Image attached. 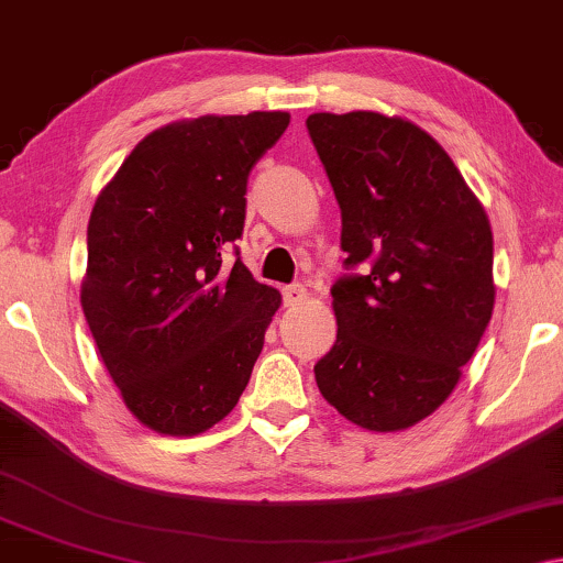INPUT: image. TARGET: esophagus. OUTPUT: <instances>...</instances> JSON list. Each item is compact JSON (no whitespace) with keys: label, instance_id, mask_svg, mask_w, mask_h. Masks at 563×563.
Here are the masks:
<instances>
[{"label":"esophagus","instance_id":"obj_1","mask_svg":"<svg viewBox=\"0 0 563 563\" xmlns=\"http://www.w3.org/2000/svg\"><path fill=\"white\" fill-rule=\"evenodd\" d=\"M282 294H284V305L291 307V305H299V301L307 297V289L301 287L299 282H294V284H287V287L282 289Z\"/></svg>","mask_w":563,"mask_h":563}]
</instances>
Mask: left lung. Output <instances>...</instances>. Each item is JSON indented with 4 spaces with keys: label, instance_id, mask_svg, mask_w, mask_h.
Listing matches in <instances>:
<instances>
[{
    "label": "left lung",
    "instance_id": "1",
    "mask_svg": "<svg viewBox=\"0 0 563 563\" xmlns=\"http://www.w3.org/2000/svg\"><path fill=\"white\" fill-rule=\"evenodd\" d=\"M307 131L342 211L336 342L314 365L324 400L393 432L428 418L490 322L493 233L440 145L402 118L314 112Z\"/></svg>",
    "mask_w": 563,
    "mask_h": 563
}]
</instances>
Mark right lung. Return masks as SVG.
I'll use <instances>...</instances> for the list:
<instances>
[{
	"instance_id": "1",
	"label": "right lung",
	"mask_w": 563,
	"mask_h": 563,
	"mask_svg": "<svg viewBox=\"0 0 563 563\" xmlns=\"http://www.w3.org/2000/svg\"><path fill=\"white\" fill-rule=\"evenodd\" d=\"M289 112L203 115L151 133L98 196L82 311L137 420L196 435L236 408L282 294L239 258L246 184Z\"/></svg>"
}]
</instances>
